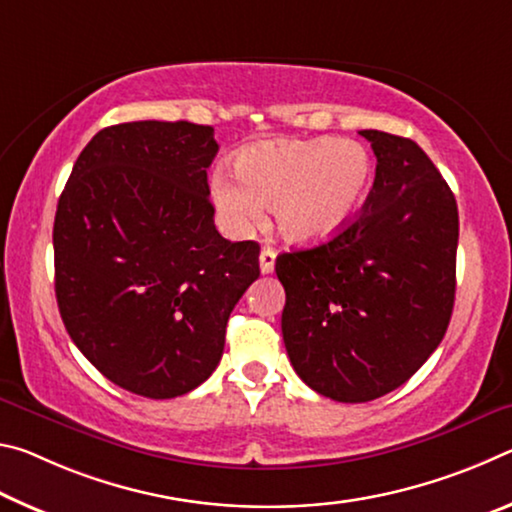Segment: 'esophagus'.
Here are the masks:
<instances>
[{
    "label": "esophagus",
    "mask_w": 512,
    "mask_h": 512,
    "mask_svg": "<svg viewBox=\"0 0 512 512\" xmlns=\"http://www.w3.org/2000/svg\"><path fill=\"white\" fill-rule=\"evenodd\" d=\"M258 261H261V272H263V274H270V272H274L276 251H274V249H270V247H265V249L261 251V258H258Z\"/></svg>",
    "instance_id": "obj_1"
}]
</instances>
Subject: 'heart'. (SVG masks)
<instances>
[{
  "instance_id": "b5f03b06",
  "label": "heart",
  "mask_w": 512,
  "mask_h": 512,
  "mask_svg": "<svg viewBox=\"0 0 512 512\" xmlns=\"http://www.w3.org/2000/svg\"><path fill=\"white\" fill-rule=\"evenodd\" d=\"M374 183V158L356 140L261 142L240 156L238 174L217 172L213 199L226 229L245 236L274 204L276 226L297 245L345 229Z\"/></svg>"
}]
</instances>
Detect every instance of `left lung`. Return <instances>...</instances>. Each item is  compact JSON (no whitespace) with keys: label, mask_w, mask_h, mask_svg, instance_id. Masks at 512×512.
I'll use <instances>...</instances> for the list:
<instances>
[{"label":"left lung","mask_w":512,"mask_h":512,"mask_svg":"<svg viewBox=\"0 0 512 512\" xmlns=\"http://www.w3.org/2000/svg\"><path fill=\"white\" fill-rule=\"evenodd\" d=\"M374 186L347 229L276 258L290 363L342 404L388 395L445 338L456 297L458 206L417 142L365 129Z\"/></svg>","instance_id":"1"}]
</instances>
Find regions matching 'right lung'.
I'll return each instance as SVG.
<instances>
[{"instance_id": "1", "label": "right lung", "mask_w": 512, "mask_h": 512, "mask_svg": "<svg viewBox=\"0 0 512 512\" xmlns=\"http://www.w3.org/2000/svg\"><path fill=\"white\" fill-rule=\"evenodd\" d=\"M215 154L204 124H115L88 142L58 199V311L81 354L133 395L172 399L204 383L261 274L258 242L215 229Z\"/></svg>"}]
</instances>
